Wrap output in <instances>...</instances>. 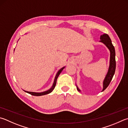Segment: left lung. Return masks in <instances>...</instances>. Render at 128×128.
<instances>
[{
    "instance_id": "obj_1",
    "label": "left lung",
    "mask_w": 128,
    "mask_h": 128,
    "mask_svg": "<svg viewBox=\"0 0 128 128\" xmlns=\"http://www.w3.org/2000/svg\"><path fill=\"white\" fill-rule=\"evenodd\" d=\"M100 42L103 43L105 45L108 49L110 51V63H109V66L108 69V73L104 77L103 81V89L102 91L106 89L110 84V82L112 80V77L115 74V68H116V61H115V50L114 46H113L110 37L108 34H103L100 36ZM76 89L79 92H81L80 88H78L77 85L76 84Z\"/></svg>"
}]
</instances>
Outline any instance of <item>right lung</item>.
Segmentation results:
<instances>
[{
  "label": "right lung",
  "mask_w": 128,
  "mask_h": 128,
  "mask_svg": "<svg viewBox=\"0 0 128 128\" xmlns=\"http://www.w3.org/2000/svg\"><path fill=\"white\" fill-rule=\"evenodd\" d=\"M66 66H63L62 68H60L59 70L58 71V72L56 73V76H55V79H54V83H53V84L52 85V87H51L50 89H48L47 90H45V91H44V92H29V91H27V90H24V91H25L26 92L28 93V94H29L31 95H33V96H42V95H45V94H50V93L52 92L53 90L54 89V88L55 87V86H56V80H57V79L58 78V76H59V74H60V73L62 72V70H63L64 69V68Z\"/></svg>",
  "instance_id": "right-lung-1"
}]
</instances>
